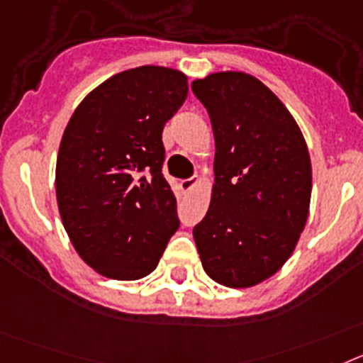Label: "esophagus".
Instances as JSON below:
<instances>
[{
  "label": "esophagus",
  "mask_w": 363,
  "mask_h": 363,
  "mask_svg": "<svg viewBox=\"0 0 363 363\" xmlns=\"http://www.w3.org/2000/svg\"><path fill=\"white\" fill-rule=\"evenodd\" d=\"M199 177H190V179H184V181H181V188L182 191H191L195 188V186L199 184Z\"/></svg>",
  "instance_id": "esophagus-1"
}]
</instances>
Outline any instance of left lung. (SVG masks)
<instances>
[{
    "instance_id": "left-lung-1",
    "label": "left lung",
    "mask_w": 363,
    "mask_h": 363,
    "mask_svg": "<svg viewBox=\"0 0 363 363\" xmlns=\"http://www.w3.org/2000/svg\"><path fill=\"white\" fill-rule=\"evenodd\" d=\"M216 138L212 199L194 239L219 285H259L292 256L311 206L307 143L283 102L252 74L212 72L191 82Z\"/></svg>"
}]
</instances>
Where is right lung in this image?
<instances>
[{
	"label": "right lung",
	"instance_id": "add662e5",
	"mask_svg": "<svg viewBox=\"0 0 363 363\" xmlns=\"http://www.w3.org/2000/svg\"><path fill=\"white\" fill-rule=\"evenodd\" d=\"M186 96L184 72L143 65L102 82L69 118L56 201L72 247L94 272L140 279L177 232V201L162 175V129Z\"/></svg>",
	"mask_w": 363,
	"mask_h": 363
}]
</instances>
